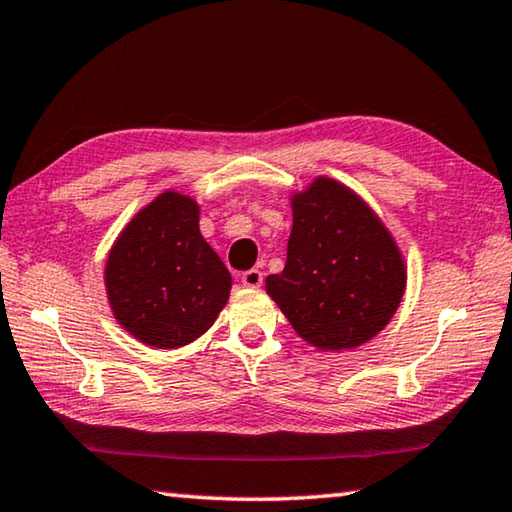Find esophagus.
I'll return each instance as SVG.
<instances>
[{"mask_svg":"<svg viewBox=\"0 0 512 512\" xmlns=\"http://www.w3.org/2000/svg\"><path fill=\"white\" fill-rule=\"evenodd\" d=\"M241 282H244V287H248V289H257V287H262L264 273L259 271V268H250V271L241 275Z\"/></svg>","mask_w":512,"mask_h":512,"instance_id":"1","label":"esophagus"}]
</instances>
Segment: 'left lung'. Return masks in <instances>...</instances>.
I'll use <instances>...</instances> for the list:
<instances>
[{
	"instance_id": "obj_1",
	"label": "left lung",
	"mask_w": 512,
	"mask_h": 512,
	"mask_svg": "<svg viewBox=\"0 0 512 512\" xmlns=\"http://www.w3.org/2000/svg\"><path fill=\"white\" fill-rule=\"evenodd\" d=\"M293 228L284 271L266 293L293 329L320 350L370 341L400 307L406 268L377 214L332 178L291 198Z\"/></svg>"
}]
</instances>
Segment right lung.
<instances>
[{
  "instance_id": "obj_1",
  "label": "right lung",
  "mask_w": 512,
  "mask_h": 512,
  "mask_svg": "<svg viewBox=\"0 0 512 512\" xmlns=\"http://www.w3.org/2000/svg\"><path fill=\"white\" fill-rule=\"evenodd\" d=\"M232 277L198 230V205L164 192L137 212L112 246L106 291L112 314L137 341L171 350L212 327Z\"/></svg>"
}]
</instances>
